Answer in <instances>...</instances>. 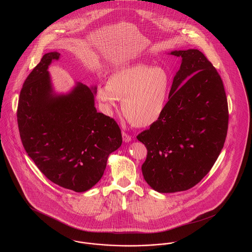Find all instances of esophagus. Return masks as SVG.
<instances>
[{"label": "esophagus", "mask_w": 252, "mask_h": 252, "mask_svg": "<svg viewBox=\"0 0 252 252\" xmlns=\"http://www.w3.org/2000/svg\"><path fill=\"white\" fill-rule=\"evenodd\" d=\"M122 136H123L124 142H126V143H128V142H130L132 140L131 136L126 131H122Z\"/></svg>", "instance_id": "obj_1"}]
</instances>
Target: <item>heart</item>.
I'll list each match as a JSON object with an SVG mask.
<instances>
[{"label": "heart", "instance_id": "b5f03b06", "mask_svg": "<svg viewBox=\"0 0 252 252\" xmlns=\"http://www.w3.org/2000/svg\"><path fill=\"white\" fill-rule=\"evenodd\" d=\"M107 86L96 90L102 111L111 115L122 101V112L131 125L145 127L158 120L167 105L172 80L161 67L139 63L112 72Z\"/></svg>", "mask_w": 252, "mask_h": 252}]
</instances>
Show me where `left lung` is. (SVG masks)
I'll return each mask as SVG.
<instances>
[{
    "instance_id": "left-lung-1",
    "label": "left lung",
    "mask_w": 252,
    "mask_h": 252,
    "mask_svg": "<svg viewBox=\"0 0 252 252\" xmlns=\"http://www.w3.org/2000/svg\"><path fill=\"white\" fill-rule=\"evenodd\" d=\"M181 57L161 117L138 134L147 156L144 180L155 191L191 189L211 171L227 137L228 100L223 81L197 49L174 51Z\"/></svg>"
}]
</instances>
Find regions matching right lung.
<instances>
[{
  "mask_svg": "<svg viewBox=\"0 0 252 252\" xmlns=\"http://www.w3.org/2000/svg\"><path fill=\"white\" fill-rule=\"evenodd\" d=\"M60 58L58 52L45 54L26 77L18 126L39 171L60 187L82 192L103 177L108 155L122 144V133L116 121L97 112L89 87L78 83L67 95L52 94L47 69Z\"/></svg>",
  "mask_w": 252,
  "mask_h": 252,
  "instance_id": "add662e5",
  "label": "right lung"
}]
</instances>
